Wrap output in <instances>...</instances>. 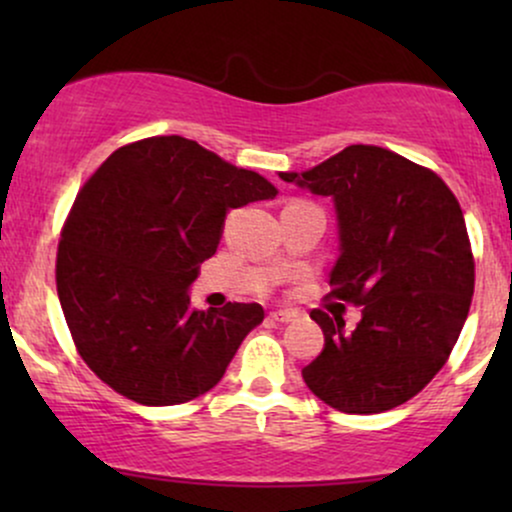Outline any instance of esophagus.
<instances>
[{
	"instance_id": "esophagus-1",
	"label": "esophagus",
	"mask_w": 512,
	"mask_h": 512,
	"mask_svg": "<svg viewBox=\"0 0 512 512\" xmlns=\"http://www.w3.org/2000/svg\"><path fill=\"white\" fill-rule=\"evenodd\" d=\"M269 320H272V322H291V320H296V313H293V310H272V313H269Z\"/></svg>"
}]
</instances>
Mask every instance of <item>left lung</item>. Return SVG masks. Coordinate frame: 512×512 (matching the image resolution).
<instances>
[{"instance_id":"left-lung-1","label":"left lung","mask_w":512,"mask_h":512,"mask_svg":"<svg viewBox=\"0 0 512 512\" xmlns=\"http://www.w3.org/2000/svg\"><path fill=\"white\" fill-rule=\"evenodd\" d=\"M279 178L332 199V296L361 305L354 330L310 313L325 346L303 368L305 385L344 414L399 407L443 368L467 320L474 260L460 204L436 173L368 144Z\"/></svg>"}]
</instances>
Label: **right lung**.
<instances>
[{
	"label": "right lung",
	"mask_w": 512,
	"mask_h": 512,
	"mask_svg": "<svg viewBox=\"0 0 512 512\" xmlns=\"http://www.w3.org/2000/svg\"><path fill=\"white\" fill-rule=\"evenodd\" d=\"M274 197L260 173L178 134L105 158L57 250V296L88 368L146 407L190 402L219 383L264 310H197L190 286L219 248L228 211Z\"/></svg>",
	"instance_id": "1"
}]
</instances>
